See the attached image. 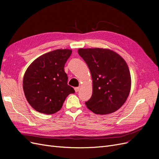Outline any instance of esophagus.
I'll use <instances>...</instances> for the list:
<instances>
[{"label":"esophagus","instance_id":"34e87169","mask_svg":"<svg viewBox=\"0 0 159 159\" xmlns=\"http://www.w3.org/2000/svg\"><path fill=\"white\" fill-rule=\"evenodd\" d=\"M74 89H75V92H78L79 90H80V87H76V88H74Z\"/></svg>","mask_w":159,"mask_h":159}]
</instances>
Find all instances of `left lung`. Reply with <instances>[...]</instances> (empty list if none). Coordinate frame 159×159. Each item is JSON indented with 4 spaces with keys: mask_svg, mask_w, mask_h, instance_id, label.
Instances as JSON below:
<instances>
[{
    "mask_svg": "<svg viewBox=\"0 0 159 159\" xmlns=\"http://www.w3.org/2000/svg\"><path fill=\"white\" fill-rule=\"evenodd\" d=\"M78 54L87 64L93 80L92 95L86 106L99 115L116 111L126 102L131 89L126 61L108 49L80 48Z\"/></svg>",
    "mask_w": 159,
    "mask_h": 159,
    "instance_id": "left-lung-1",
    "label": "left lung"
}]
</instances>
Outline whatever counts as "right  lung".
I'll use <instances>...</instances> for the list:
<instances>
[{
    "instance_id": "add662e5",
    "label": "right lung",
    "mask_w": 159,
    "mask_h": 159,
    "mask_svg": "<svg viewBox=\"0 0 159 159\" xmlns=\"http://www.w3.org/2000/svg\"><path fill=\"white\" fill-rule=\"evenodd\" d=\"M69 49H59L38 57L29 66L23 78L28 102L37 111L51 115L60 110L67 96L74 93L68 85L64 66L71 54Z\"/></svg>"
}]
</instances>
